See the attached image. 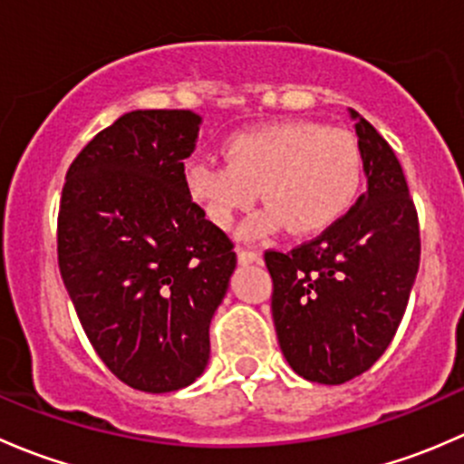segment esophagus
Here are the masks:
<instances>
[{
    "mask_svg": "<svg viewBox=\"0 0 464 464\" xmlns=\"http://www.w3.org/2000/svg\"><path fill=\"white\" fill-rule=\"evenodd\" d=\"M237 260H240L242 265H246V262H256V260H260V251L245 249V246H240V249H237Z\"/></svg>",
    "mask_w": 464,
    "mask_h": 464,
    "instance_id": "1",
    "label": "esophagus"
}]
</instances>
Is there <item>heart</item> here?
<instances>
[{"label":"heart","instance_id":"heart-1","mask_svg":"<svg viewBox=\"0 0 464 464\" xmlns=\"http://www.w3.org/2000/svg\"><path fill=\"white\" fill-rule=\"evenodd\" d=\"M224 152L228 163L199 159L184 172L190 198L222 228L251 208L262 188L269 206L246 233H269L283 222L294 233L321 231L348 210L362 184V150L353 134L310 121L233 134Z\"/></svg>","mask_w":464,"mask_h":464}]
</instances>
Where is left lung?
Instances as JSON below:
<instances>
[{
	"label": "left lung",
	"instance_id": "1",
	"mask_svg": "<svg viewBox=\"0 0 464 464\" xmlns=\"http://www.w3.org/2000/svg\"><path fill=\"white\" fill-rule=\"evenodd\" d=\"M368 190L321 236L266 249L271 316L280 350L301 377L343 383L388 348L420 266V222L386 139L353 110Z\"/></svg>",
	"mask_w": 464,
	"mask_h": 464
}]
</instances>
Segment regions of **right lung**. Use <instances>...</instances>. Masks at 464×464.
Here are the masks:
<instances>
[{"mask_svg": "<svg viewBox=\"0 0 464 464\" xmlns=\"http://www.w3.org/2000/svg\"><path fill=\"white\" fill-rule=\"evenodd\" d=\"M199 123L190 110L128 111L78 152L60 198L58 266L82 330L145 392L202 375L236 269L233 240L186 188Z\"/></svg>", "mask_w": 464, "mask_h": 464, "instance_id": "right-lung-1", "label": "right lung"}]
</instances>
